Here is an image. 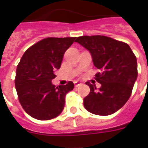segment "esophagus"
<instances>
[{
	"mask_svg": "<svg viewBox=\"0 0 148 148\" xmlns=\"http://www.w3.org/2000/svg\"><path fill=\"white\" fill-rule=\"evenodd\" d=\"M81 84V83H80V82H78V81H75V82H74V86H75V87H78V86H80Z\"/></svg>",
	"mask_w": 148,
	"mask_h": 148,
	"instance_id": "1",
	"label": "esophagus"
}]
</instances>
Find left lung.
<instances>
[{"label": "left lung", "mask_w": 148, "mask_h": 148, "mask_svg": "<svg viewBox=\"0 0 148 148\" xmlns=\"http://www.w3.org/2000/svg\"><path fill=\"white\" fill-rule=\"evenodd\" d=\"M75 42L90 52L94 65L102 71L95 75L101 84L99 90L86 83L90 92L84 98V108L94 114H112L131 97L138 77L135 55L127 44L105 36H82Z\"/></svg>", "instance_id": "1"}]
</instances>
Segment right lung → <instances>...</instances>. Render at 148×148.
Wrapping results in <instances>:
<instances>
[{"instance_id": "right-lung-1", "label": "right lung", "mask_w": 148, "mask_h": 148, "mask_svg": "<svg viewBox=\"0 0 148 148\" xmlns=\"http://www.w3.org/2000/svg\"><path fill=\"white\" fill-rule=\"evenodd\" d=\"M76 38H47L29 47L16 71L15 88L22 108L34 118L53 119L62 112L65 96L74 89V83L56 87L55 78L64 54Z\"/></svg>"}]
</instances>
